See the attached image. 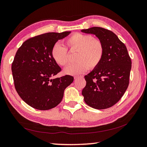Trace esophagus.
<instances>
[{
    "label": "esophagus",
    "instance_id": "obj_1",
    "mask_svg": "<svg viewBox=\"0 0 147 147\" xmlns=\"http://www.w3.org/2000/svg\"><path fill=\"white\" fill-rule=\"evenodd\" d=\"M83 77V76H75V77H74V78H75V79H77V78H82Z\"/></svg>",
    "mask_w": 147,
    "mask_h": 147
}]
</instances>
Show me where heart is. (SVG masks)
I'll use <instances>...</instances> for the list:
<instances>
[{"mask_svg": "<svg viewBox=\"0 0 147 147\" xmlns=\"http://www.w3.org/2000/svg\"><path fill=\"white\" fill-rule=\"evenodd\" d=\"M65 45L70 51H77L75 56L76 63L67 67L64 73L76 75L93 70L101 62L105 53L102 41L93 38L92 35L75 33L66 39ZM51 57L55 63L61 66H66L69 63L67 50L59 43L55 44L51 49Z\"/></svg>", "mask_w": 147, "mask_h": 147, "instance_id": "1", "label": "heart"}]
</instances>
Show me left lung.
Listing matches in <instances>:
<instances>
[{"mask_svg": "<svg viewBox=\"0 0 147 147\" xmlns=\"http://www.w3.org/2000/svg\"><path fill=\"white\" fill-rule=\"evenodd\" d=\"M81 31L94 34L105 47L100 64L85 76L84 101L94 109L109 108L121 100L127 88L131 59L125 45L113 31L96 26Z\"/></svg>", "mask_w": 147, "mask_h": 147, "instance_id": "8db88e82", "label": "left lung"}]
</instances>
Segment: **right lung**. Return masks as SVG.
Returning <instances> with one entry per match:
<instances>
[{"label":"right lung","instance_id":"1","mask_svg":"<svg viewBox=\"0 0 147 147\" xmlns=\"http://www.w3.org/2000/svg\"><path fill=\"white\" fill-rule=\"evenodd\" d=\"M70 33L36 36L27 39L17 51L11 65L15 88L22 100L34 109L48 110L57 106L65 89L74 81L69 75L51 78L61 71L51 57V49Z\"/></svg>","mask_w":147,"mask_h":147}]
</instances>
